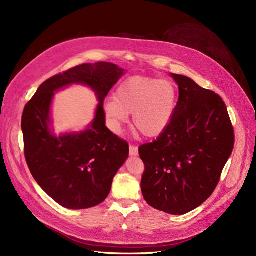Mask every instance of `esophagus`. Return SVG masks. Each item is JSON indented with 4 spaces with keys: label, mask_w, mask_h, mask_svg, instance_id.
Returning a JSON list of instances; mask_svg holds the SVG:
<instances>
[{
    "label": "esophagus",
    "mask_w": 256,
    "mask_h": 256,
    "mask_svg": "<svg viewBox=\"0 0 256 256\" xmlns=\"http://www.w3.org/2000/svg\"><path fill=\"white\" fill-rule=\"evenodd\" d=\"M129 154H130V156H138V146H134V145H131L130 144V146H129Z\"/></svg>",
    "instance_id": "34e87169"
}]
</instances>
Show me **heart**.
I'll list each match as a JSON object with an SVG mask.
<instances>
[{"label":"heart","mask_w":256,"mask_h":256,"mask_svg":"<svg viewBox=\"0 0 256 256\" xmlns=\"http://www.w3.org/2000/svg\"><path fill=\"white\" fill-rule=\"evenodd\" d=\"M177 104L173 82L146 76L124 81L104 110L114 130H120L132 114L134 128L146 138H156L168 127Z\"/></svg>","instance_id":"b5f03b06"}]
</instances>
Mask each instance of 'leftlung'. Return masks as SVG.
I'll return each instance as SVG.
<instances>
[{
	"instance_id": "obj_1",
	"label": "left lung",
	"mask_w": 256,
	"mask_h": 256,
	"mask_svg": "<svg viewBox=\"0 0 256 256\" xmlns=\"http://www.w3.org/2000/svg\"><path fill=\"white\" fill-rule=\"evenodd\" d=\"M180 90L173 118L157 140L138 147L147 204L184 214L212 194L234 148L235 136L222 98L188 76L171 74Z\"/></svg>"
}]
</instances>
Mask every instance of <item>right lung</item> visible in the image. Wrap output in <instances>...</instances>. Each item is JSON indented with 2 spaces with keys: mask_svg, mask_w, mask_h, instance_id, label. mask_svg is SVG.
<instances>
[{
  "mask_svg": "<svg viewBox=\"0 0 256 256\" xmlns=\"http://www.w3.org/2000/svg\"><path fill=\"white\" fill-rule=\"evenodd\" d=\"M124 74L106 62L76 66L44 81L26 104L21 128L26 164L37 184L60 206L85 209L102 203L128 158V143L106 127L104 110V98ZM72 84L94 90L100 102L96 118L81 133L56 137L50 118L54 92Z\"/></svg>",
  "mask_w": 256,
  "mask_h": 256,
  "instance_id": "add662e5",
  "label": "right lung"
}]
</instances>
